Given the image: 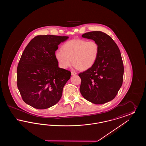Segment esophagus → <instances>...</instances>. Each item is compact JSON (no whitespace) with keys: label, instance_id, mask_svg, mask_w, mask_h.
<instances>
[{"label":"esophagus","instance_id":"esophagus-1","mask_svg":"<svg viewBox=\"0 0 146 146\" xmlns=\"http://www.w3.org/2000/svg\"><path fill=\"white\" fill-rule=\"evenodd\" d=\"M71 74H72V76H75V75L77 74V73H76V72H71Z\"/></svg>","mask_w":146,"mask_h":146}]
</instances>
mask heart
<instances>
[{
	"mask_svg": "<svg viewBox=\"0 0 146 146\" xmlns=\"http://www.w3.org/2000/svg\"><path fill=\"white\" fill-rule=\"evenodd\" d=\"M100 52L97 42L76 39L64 43L62 50L55 52L56 59L60 67L67 69L73 63L77 69L89 70L96 62Z\"/></svg>",
	"mask_w": 146,
	"mask_h": 146,
	"instance_id": "1",
	"label": "heart"
}]
</instances>
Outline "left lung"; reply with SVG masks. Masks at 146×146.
<instances>
[{"mask_svg":"<svg viewBox=\"0 0 146 146\" xmlns=\"http://www.w3.org/2000/svg\"><path fill=\"white\" fill-rule=\"evenodd\" d=\"M82 36L97 42L100 52L95 64L79 74L82 80L80 91L91 103L104 104L114 98L123 84L124 66L120 51L111 37L102 32H90Z\"/></svg>","mask_w":146,"mask_h":146,"instance_id":"8db88e82","label":"left lung"}]
</instances>
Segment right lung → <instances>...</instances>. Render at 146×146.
Here are the masks:
<instances>
[{
  "instance_id": "obj_1",
  "label": "right lung",
  "mask_w": 146,
  "mask_h": 146,
  "mask_svg": "<svg viewBox=\"0 0 146 146\" xmlns=\"http://www.w3.org/2000/svg\"><path fill=\"white\" fill-rule=\"evenodd\" d=\"M66 36L38 35L29 42L19 63L17 87L23 101L39 110L49 108L61 99L70 72L58 67L55 54Z\"/></svg>"
}]
</instances>
